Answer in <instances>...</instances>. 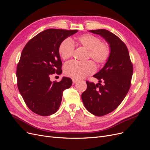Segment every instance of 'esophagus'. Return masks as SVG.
Wrapping results in <instances>:
<instances>
[{
    "label": "esophagus",
    "instance_id": "obj_1",
    "mask_svg": "<svg viewBox=\"0 0 150 150\" xmlns=\"http://www.w3.org/2000/svg\"><path fill=\"white\" fill-rule=\"evenodd\" d=\"M72 83H73V84H75L76 82H77V81H78V80H77V79H72Z\"/></svg>",
    "mask_w": 150,
    "mask_h": 150
}]
</instances>
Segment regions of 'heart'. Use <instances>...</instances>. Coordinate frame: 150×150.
<instances>
[{
    "instance_id": "obj_1",
    "label": "heart",
    "mask_w": 150,
    "mask_h": 150,
    "mask_svg": "<svg viewBox=\"0 0 150 150\" xmlns=\"http://www.w3.org/2000/svg\"><path fill=\"white\" fill-rule=\"evenodd\" d=\"M79 46L88 51V57H91L99 64L105 63L110 57L111 50L107 43L101 42L97 36L86 34L79 36L76 39ZM74 50V45L72 40L67 38L61 43L59 47V52L62 59H68L72 56ZM96 67L92 61L84 63L71 61L65 64L64 73L66 76L74 79H81L94 72Z\"/></svg>"
}]
</instances>
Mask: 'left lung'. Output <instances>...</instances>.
<instances>
[{
    "label": "left lung",
    "instance_id": "8db88e82",
    "mask_svg": "<svg viewBox=\"0 0 150 150\" xmlns=\"http://www.w3.org/2000/svg\"><path fill=\"white\" fill-rule=\"evenodd\" d=\"M89 32L104 39L111 50L106 64L93 76L99 83L86 81L87 89L81 95L86 110L101 116L114 111L125 99L130 88L133 69L128 48L117 36L106 29Z\"/></svg>",
    "mask_w": 150,
    "mask_h": 150
}]
</instances>
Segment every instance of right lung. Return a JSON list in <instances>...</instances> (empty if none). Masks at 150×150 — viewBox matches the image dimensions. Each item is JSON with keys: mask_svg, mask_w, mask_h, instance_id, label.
<instances>
[{"mask_svg": "<svg viewBox=\"0 0 150 150\" xmlns=\"http://www.w3.org/2000/svg\"><path fill=\"white\" fill-rule=\"evenodd\" d=\"M78 30L49 29L36 35L22 50L17 67V87L26 105L35 114L47 116L59 108L62 93L72 81L63 77L52 82L50 76L62 72L59 52L61 43Z\"/></svg>", "mask_w": 150, "mask_h": 150, "instance_id": "add662e5", "label": "right lung"}]
</instances>
